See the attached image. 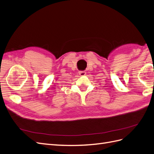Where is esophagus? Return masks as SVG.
Segmentation results:
<instances>
[{"mask_svg":"<svg viewBox=\"0 0 154 154\" xmlns=\"http://www.w3.org/2000/svg\"><path fill=\"white\" fill-rule=\"evenodd\" d=\"M79 75L81 76H83L86 75V72H85V71H80L79 72Z\"/></svg>","mask_w":154,"mask_h":154,"instance_id":"esophagus-1","label":"esophagus"}]
</instances>
